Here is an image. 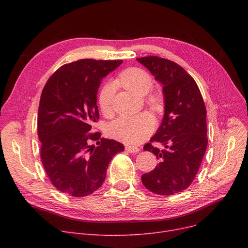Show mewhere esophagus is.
I'll use <instances>...</instances> for the list:
<instances>
[{
    "label": "esophagus",
    "instance_id": "esophagus-1",
    "mask_svg": "<svg viewBox=\"0 0 248 248\" xmlns=\"http://www.w3.org/2000/svg\"><path fill=\"white\" fill-rule=\"evenodd\" d=\"M125 150L128 153H138V152H140V149L138 147H136V146H126Z\"/></svg>",
    "mask_w": 248,
    "mask_h": 248
}]
</instances>
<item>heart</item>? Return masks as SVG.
<instances>
[{"label": "heart", "mask_w": 248, "mask_h": 248, "mask_svg": "<svg viewBox=\"0 0 248 248\" xmlns=\"http://www.w3.org/2000/svg\"><path fill=\"white\" fill-rule=\"evenodd\" d=\"M117 82L139 95L147 94L153 85L151 76L140 68L124 70L120 75ZM114 94L115 83L112 81L107 82L101 88L98 101L104 113H108L111 110ZM154 126V120L148 114L120 116L108 125V135L125 144H139L151 135Z\"/></svg>", "instance_id": "b5f03b06"}]
</instances>
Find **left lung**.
<instances>
[{
  "label": "left lung",
  "instance_id": "1",
  "mask_svg": "<svg viewBox=\"0 0 248 248\" xmlns=\"http://www.w3.org/2000/svg\"><path fill=\"white\" fill-rule=\"evenodd\" d=\"M137 60L162 84L164 96L163 121L151 141L165 150L145 145L160 162L141 182L151 192L169 196L187 189L197 175L208 145L206 108L197 83L180 65L158 56Z\"/></svg>",
  "mask_w": 248,
  "mask_h": 248
}]
</instances>
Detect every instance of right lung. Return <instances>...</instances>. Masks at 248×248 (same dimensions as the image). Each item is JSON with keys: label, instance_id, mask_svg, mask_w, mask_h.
Returning a JSON list of instances; mask_svg holds the SVG:
<instances>
[{"label": "right lung", "instance_id": "obj_1", "mask_svg": "<svg viewBox=\"0 0 248 248\" xmlns=\"http://www.w3.org/2000/svg\"><path fill=\"white\" fill-rule=\"evenodd\" d=\"M123 60L81 59L64 64L46 82L38 109L41 160L52 184L73 197L96 191L106 180L112 157L124 147L89 133L98 120L101 80ZM97 146L89 145L90 141Z\"/></svg>", "mask_w": 248, "mask_h": 248}]
</instances>
